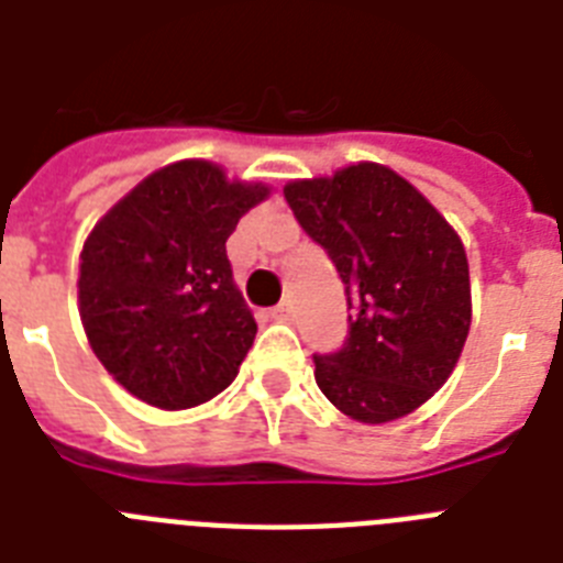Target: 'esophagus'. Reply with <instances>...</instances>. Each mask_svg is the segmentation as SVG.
I'll return each instance as SVG.
<instances>
[{
  "mask_svg": "<svg viewBox=\"0 0 563 563\" xmlns=\"http://www.w3.org/2000/svg\"><path fill=\"white\" fill-rule=\"evenodd\" d=\"M272 318L274 321H291V318H295V303H291V300L277 303V307L272 309Z\"/></svg>",
  "mask_w": 563,
  "mask_h": 563,
  "instance_id": "34e87169",
  "label": "esophagus"
}]
</instances>
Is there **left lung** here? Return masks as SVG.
<instances>
[{"label": "left lung", "mask_w": 563, "mask_h": 563, "mask_svg": "<svg viewBox=\"0 0 563 563\" xmlns=\"http://www.w3.org/2000/svg\"><path fill=\"white\" fill-rule=\"evenodd\" d=\"M286 203L333 260L347 295V335L316 353V383L362 423L402 418L453 374L471 330L462 239L397 172L360 163L295 180Z\"/></svg>", "instance_id": "obj_1"}]
</instances>
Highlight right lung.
Listing matches in <instances>:
<instances>
[{"instance_id": "right-lung-1", "label": "right lung", "mask_w": 563, "mask_h": 563, "mask_svg": "<svg viewBox=\"0 0 563 563\" xmlns=\"http://www.w3.org/2000/svg\"><path fill=\"white\" fill-rule=\"evenodd\" d=\"M265 195L260 184H230L212 163H172L125 195L84 242V330L134 397L189 409L233 383L256 321L233 286L224 242Z\"/></svg>"}]
</instances>
